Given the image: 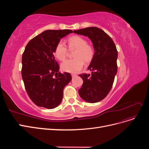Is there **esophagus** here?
I'll use <instances>...</instances> for the list:
<instances>
[{
  "mask_svg": "<svg viewBox=\"0 0 149 149\" xmlns=\"http://www.w3.org/2000/svg\"><path fill=\"white\" fill-rule=\"evenodd\" d=\"M71 76L73 78H74V77H75V76H76V74H71Z\"/></svg>",
  "mask_w": 149,
  "mask_h": 149,
  "instance_id": "34e87169",
  "label": "esophagus"
}]
</instances>
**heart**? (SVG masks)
Listing matches in <instances>:
<instances>
[{
    "instance_id": "1",
    "label": "heart",
    "mask_w": 149,
    "mask_h": 149,
    "mask_svg": "<svg viewBox=\"0 0 149 149\" xmlns=\"http://www.w3.org/2000/svg\"><path fill=\"white\" fill-rule=\"evenodd\" d=\"M68 45L70 49H76L74 54L75 58L67 60L62 63L61 68L68 73H78L82 69L84 61L86 63L91 62L94 56V48L84 38L79 36H73L68 40ZM55 55L60 61L65 60L68 55V49L63 42L58 43L55 49Z\"/></svg>"
}]
</instances>
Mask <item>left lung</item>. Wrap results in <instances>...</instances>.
<instances>
[{
	"label": "left lung",
	"mask_w": 149,
	"mask_h": 149,
	"mask_svg": "<svg viewBox=\"0 0 149 149\" xmlns=\"http://www.w3.org/2000/svg\"><path fill=\"white\" fill-rule=\"evenodd\" d=\"M88 37L93 43L94 56L88 69L91 74L79 75L83 80L79 96L89 103L101 101L109 93L118 71V51L113 40L97 27H88L73 31Z\"/></svg>",
	"instance_id": "obj_1"
}]
</instances>
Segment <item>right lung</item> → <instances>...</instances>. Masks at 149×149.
<instances>
[{"label":"right lung","mask_w":149,"mask_h":149,"mask_svg":"<svg viewBox=\"0 0 149 149\" xmlns=\"http://www.w3.org/2000/svg\"><path fill=\"white\" fill-rule=\"evenodd\" d=\"M71 33L66 29L45 30L26 45L22 55V79L26 93L38 106L51 109L59 106L63 89L72 79L69 73H60L53 55L61 38Z\"/></svg>","instance_id":"1"}]
</instances>
